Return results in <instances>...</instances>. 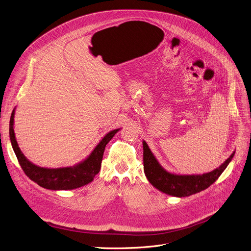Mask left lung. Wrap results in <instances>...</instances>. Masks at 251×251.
<instances>
[{"label":"left lung","mask_w":251,"mask_h":251,"mask_svg":"<svg viewBox=\"0 0 251 251\" xmlns=\"http://www.w3.org/2000/svg\"><path fill=\"white\" fill-rule=\"evenodd\" d=\"M144 172L147 179L158 190L172 197H189L212 185L226 169L235 152L211 172L203 174H176L164 169L150 150L148 144L143 141Z\"/></svg>","instance_id":"1"}]
</instances>
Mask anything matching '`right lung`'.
<instances>
[{"mask_svg":"<svg viewBox=\"0 0 251 251\" xmlns=\"http://www.w3.org/2000/svg\"><path fill=\"white\" fill-rule=\"evenodd\" d=\"M15 109L16 108H14L12 111L9 125V135L12 148L15 154H16L21 168L28 177L36 182L39 186L51 190L75 189L93 181L96 174H98L100 171L101 161L105 150V146L114 137L116 132L121 129L116 128L107 132L97 144L91 154L76 165L61 168L40 167L29 161L19 148L14 131Z\"/></svg>","mask_w":251,"mask_h":251,"instance_id":"obj_1","label":"right lung"}]
</instances>
